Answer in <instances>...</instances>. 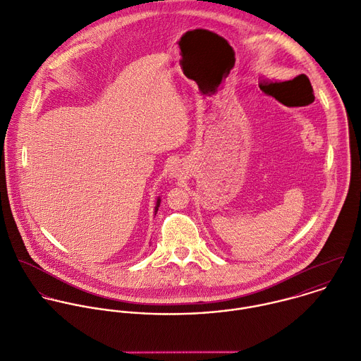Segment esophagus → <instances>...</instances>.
I'll list each match as a JSON object with an SVG mask.
<instances>
[{
  "mask_svg": "<svg viewBox=\"0 0 361 361\" xmlns=\"http://www.w3.org/2000/svg\"><path fill=\"white\" fill-rule=\"evenodd\" d=\"M172 173H173V175H175V176H176V172H175V171H173V172H172Z\"/></svg>",
  "mask_w": 361,
  "mask_h": 361,
  "instance_id": "1",
  "label": "esophagus"
}]
</instances>
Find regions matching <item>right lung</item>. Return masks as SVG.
Returning <instances> with one entry per match:
<instances>
[{
  "label": "right lung",
  "mask_w": 361,
  "mask_h": 361,
  "mask_svg": "<svg viewBox=\"0 0 361 361\" xmlns=\"http://www.w3.org/2000/svg\"><path fill=\"white\" fill-rule=\"evenodd\" d=\"M159 204H161V197H158V199H157V203H155V214H157V212H158Z\"/></svg>",
  "instance_id": "add662e5"
}]
</instances>
